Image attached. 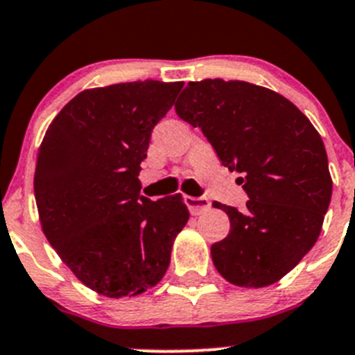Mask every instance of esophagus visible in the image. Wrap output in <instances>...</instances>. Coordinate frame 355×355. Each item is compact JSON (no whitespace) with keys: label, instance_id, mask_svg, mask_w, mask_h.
I'll use <instances>...</instances> for the list:
<instances>
[{"label":"esophagus","instance_id":"34e87169","mask_svg":"<svg viewBox=\"0 0 355 355\" xmlns=\"http://www.w3.org/2000/svg\"><path fill=\"white\" fill-rule=\"evenodd\" d=\"M184 200H185V204H187L191 214L204 213V211L209 209V206H211L209 199H206V198H192V196H185Z\"/></svg>","mask_w":355,"mask_h":355}]
</instances>
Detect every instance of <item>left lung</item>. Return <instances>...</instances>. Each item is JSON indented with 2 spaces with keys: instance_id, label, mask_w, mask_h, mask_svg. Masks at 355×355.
<instances>
[{
  "instance_id": "obj_1",
  "label": "left lung",
  "mask_w": 355,
  "mask_h": 355,
  "mask_svg": "<svg viewBox=\"0 0 355 355\" xmlns=\"http://www.w3.org/2000/svg\"><path fill=\"white\" fill-rule=\"evenodd\" d=\"M175 110L249 196L244 211L213 202L230 218L227 237L211 245L218 273L245 288L275 284L321 234L333 187L323 139L287 98L244 80L189 82Z\"/></svg>"
}]
</instances>
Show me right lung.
Returning <instances> with one entry per match:
<instances>
[{
	"mask_svg": "<svg viewBox=\"0 0 355 355\" xmlns=\"http://www.w3.org/2000/svg\"><path fill=\"white\" fill-rule=\"evenodd\" d=\"M184 82L85 89L46 130L34 173L42 232L71 273L99 295L144 293L164 277L189 221L180 194L141 196L155 125Z\"/></svg>",
	"mask_w": 355,
	"mask_h": 355,
	"instance_id": "add662e5",
	"label": "right lung"
}]
</instances>
